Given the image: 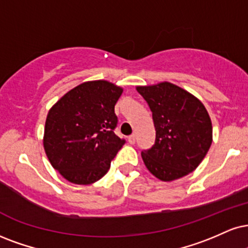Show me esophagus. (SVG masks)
<instances>
[{
    "instance_id": "obj_1",
    "label": "esophagus",
    "mask_w": 248,
    "mask_h": 248,
    "mask_svg": "<svg viewBox=\"0 0 248 248\" xmlns=\"http://www.w3.org/2000/svg\"><path fill=\"white\" fill-rule=\"evenodd\" d=\"M127 141H129L131 145H133L136 142V134H131V136L127 138Z\"/></svg>"
}]
</instances>
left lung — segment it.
<instances>
[{
    "label": "left lung",
    "mask_w": 248,
    "mask_h": 248,
    "mask_svg": "<svg viewBox=\"0 0 248 248\" xmlns=\"http://www.w3.org/2000/svg\"><path fill=\"white\" fill-rule=\"evenodd\" d=\"M153 114L156 138L141 152L149 172L162 182L182 178L197 169L213 141V126L203 103L169 81L137 86Z\"/></svg>",
    "instance_id": "left-lung-1"
}]
</instances>
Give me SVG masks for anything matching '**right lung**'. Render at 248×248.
I'll list each match as a JSON object with an SVG mask.
<instances>
[{
    "instance_id": "right-lung-1",
    "label": "right lung",
    "mask_w": 248,
    "mask_h": 248,
    "mask_svg": "<svg viewBox=\"0 0 248 248\" xmlns=\"http://www.w3.org/2000/svg\"><path fill=\"white\" fill-rule=\"evenodd\" d=\"M123 88L107 80L86 81L64 94L47 115L44 148L68 182L90 185L108 172L124 145L114 132L115 105Z\"/></svg>"
}]
</instances>
